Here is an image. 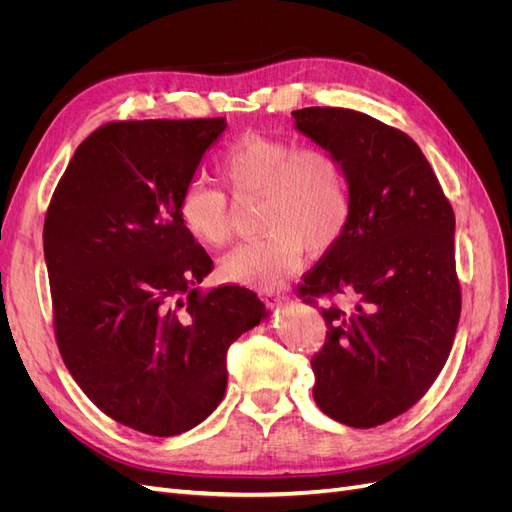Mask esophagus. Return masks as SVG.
Here are the masks:
<instances>
[{"mask_svg": "<svg viewBox=\"0 0 512 512\" xmlns=\"http://www.w3.org/2000/svg\"><path fill=\"white\" fill-rule=\"evenodd\" d=\"M260 297H262V301H265L269 307L282 305V303H286V299H288L284 292H275V290H265V292H260Z\"/></svg>", "mask_w": 512, "mask_h": 512, "instance_id": "obj_1", "label": "esophagus"}]
</instances>
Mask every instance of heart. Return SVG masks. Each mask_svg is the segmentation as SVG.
Segmentation results:
<instances>
[{"instance_id": "heart-1", "label": "heart", "mask_w": 512, "mask_h": 512, "mask_svg": "<svg viewBox=\"0 0 512 512\" xmlns=\"http://www.w3.org/2000/svg\"><path fill=\"white\" fill-rule=\"evenodd\" d=\"M237 198H258L265 237L230 250L224 280L275 288L299 267L305 243L324 252L342 237L350 218V192L342 164L331 153L292 138L247 134L232 143L218 164ZM179 220L198 243L222 247L230 239L228 198L220 188L192 181L179 198Z\"/></svg>"}]
</instances>
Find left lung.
Instances as JSON below:
<instances>
[{"label": "left lung", "instance_id": "8db88e82", "mask_svg": "<svg viewBox=\"0 0 512 512\" xmlns=\"http://www.w3.org/2000/svg\"><path fill=\"white\" fill-rule=\"evenodd\" d=\"M294 128L342 164L348 224L303 277L322 307L327 342L312 359L314 401L333 421L369 429L404 414L451 354L461 290L455 213L408 134L350 108L294 111Z\"/></svg>", "mask_w": 512, "mask_h": 512}]
</instances>
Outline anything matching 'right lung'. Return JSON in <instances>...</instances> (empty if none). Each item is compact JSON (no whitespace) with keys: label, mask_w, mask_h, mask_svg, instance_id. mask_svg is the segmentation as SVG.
<instances>
[{"label":"right lung","mask_w":512,"mask_h":512,"mask_svg":"<svg viewBox=\"0 0 512 512\" xmlns=\"http://www.w3.org/2000/svg\"><path fill=\"white\" fill-rule=\"evenodd\" d=\"M218 119L106 123L74 151L44 220L55 335L83 393L117 423L168 438L203 423L226 391V350L267 318L239 286L200 294L213 260L179 198Z\"/></svg>","instance_id":"add662e5"}]
</instances>
